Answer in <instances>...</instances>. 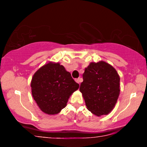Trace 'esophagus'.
Segmentation results:
<instances>
[{
  "label": "esophagus",
  "mask_w": 147,
  "mask_h": 147,
  "mask_svg": "<svg viewBox=\"0 0 147 147\" xmlns=\"http://www.w3.org/2000/svg\"><path fill=\"white\" fill-rule=\"evenodd\" d=\"M82 79L81 78H76L75 79V81L77 83H78V84H80L82 82Z\"/></svg>",
  "instance_id": "obj_1"
}]
</instances>
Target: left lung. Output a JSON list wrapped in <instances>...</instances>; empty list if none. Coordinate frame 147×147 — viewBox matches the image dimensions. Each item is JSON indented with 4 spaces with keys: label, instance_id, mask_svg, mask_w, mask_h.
<instances>
[{
    "label": "left lung",
    "instance_id": "1",
    "mask_svg": "<svg viewBox=\"0 0 147 147\" xmlns=\"http://www.w3.org/2000/svg\"><path fill=\"white\" fill-rule=\"evenodd\" d=\"M80 91L86 105L95 115H108L115 106L120 93V77L111 65L92 62L85 69Z\"/></svg>",
    "mask_w": 147,
    "mask_h": 147
}]
</instances>
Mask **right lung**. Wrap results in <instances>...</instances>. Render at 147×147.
<instances>
[{"mask_svg":"<svg viewBox=\"0 0 147 147\" xmlns=\"http://www.w3.org/2000/svg\"><path fill=\"white\" fill-rule=\"evenodd\" d=\"M32 96L42 111L55 115L67 106L79 88L69 72L59 63L49 62L37 71L31 81Z\"/></svg>","mask_w":147,"mask_h":147,"instance_id":"obj_1","label":"right lung"}]
</instances>
